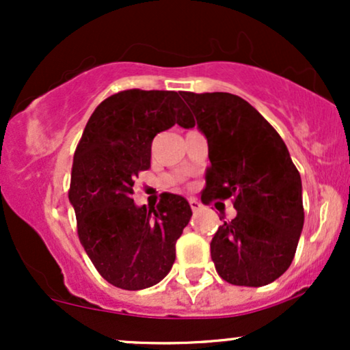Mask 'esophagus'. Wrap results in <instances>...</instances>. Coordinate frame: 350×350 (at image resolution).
<instances>
[{
  "label": "esophagus",
  "instance_id": "34e87169",
  "mask_svg": "<svg viewBox=\"0 0 350 350\" xmlns=\"http://www.w3.org/2000/svg\"><path fill=\"white\" fill-rule=\"evenodd\" d=\"M189 206H191V208H192V211H199V208L200 207H202V204H200L199 202V200L198 199H196V198H191V199H189Z\"/></svg>",
  "mask_w": 350,
  "mask_h": 350
}]
</instances>
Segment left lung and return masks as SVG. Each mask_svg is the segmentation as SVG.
Wrapping results in <instances>:
<instances>
[{
    "instance_id": "obj_1",
    "label": "left lung",
    "mask_w": 350,
    "mask_h": 350,
    "mask_svg": "<svg viewBox=\"0 0 350 350\" xmlns=\"http://www.w3.org/2000/svg\"><path fill=\"white\" fill-rule=\"evenodd\" d=\"M183 98L208 144L202 202L232 199L237 211L211 242L215 270L237 286H265L295 258L304 224L299 172L281 136L247 100L227 92H183Z\"/></svg>"
}]
</instances>
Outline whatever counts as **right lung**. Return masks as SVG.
<instances>
[{
    "mask_svg": "<svg viewBox=\"0 0 350 350\" xmlns=\"http://www.w3.org/2000/svg\"><path fill=\"white\" fill-rule=\"evenodd\" d=\"M174 124H196L178 92L123 90L95 108L75 150L69 200L80 243L122 290H144L171 271L191 220L183 196L164 192L156 207L133 200L135 179L151 166L152 138Z\"/></svg>",
    "mask_w": 350,
    "mask_h": 350,
    "instance_id": "1",
    "label": "right lung"
}]
</instances>
